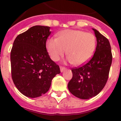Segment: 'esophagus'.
Masks as SVG:
<instances>
[{"instance_id":"esophagus-1","label":"esophagus","mask_w":121,"mask_h":121,"mask_svg":"<svg viewBox=\"0 0 121 121\" xmlns=\"http://www.w3.org/2000/svg\"><path fill=\"white\" fill-rule=\"evenodd\" d=\"M60 72L62 73L63 71H65L66 70V68L65 67H60Z\"/></svg>"}]
</instances>
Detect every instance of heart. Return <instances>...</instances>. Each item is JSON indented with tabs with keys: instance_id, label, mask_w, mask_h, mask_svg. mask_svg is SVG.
I'll list each match as a JSON object with an SVG mask.
<instances>
[{
	"instance_id": "obj_1",
	"label": "heart",
	"mask_w": 121,
	"mask_h": 121,
	"mask_svg": "<svg viewBox=\"0 0 121 121\" xmlns=\"http://www.w3.org/2000/svg\"><path fill=\"white\" fill-rule=\"evenodd\" d=\"M96 44L93 34L76 30H67L59 33L58 37H50L46 47L50 57L57 61L67 51V61L81 65L88 61L95 52Z\"/></svg>"
}]
</instances>
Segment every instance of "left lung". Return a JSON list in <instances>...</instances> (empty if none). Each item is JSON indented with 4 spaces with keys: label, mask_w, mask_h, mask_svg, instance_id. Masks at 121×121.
Masks as SVG:
<instances>
[{
    "label": "left lung",
    "mask_w": 121,
    "mask_h": 121,
    "mask_svg": "<svg viewBox=\"0 0 121 121\" xmlns=\"http://www.w3.org/2000/svg\"><path fill=\"white\" fill-rule=\"evenodd\" d=\"M93 30L97 40L95 53L86 64L73 68V78L68 84L70 93L81 99L95 97L101 91L108 78L112 62L108 40L98 30Z\"/></svg>",
    "instance_id": "obj_1"
}]
</instances>
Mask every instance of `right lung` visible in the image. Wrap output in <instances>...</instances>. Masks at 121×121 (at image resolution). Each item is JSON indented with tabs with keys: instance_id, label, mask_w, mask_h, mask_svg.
Masks as SVG:
<instances>
[{
	"instance_id": "right-lung-1",
	"label": "right lung",
	"mask_w": 121,
	"mask_h": 121,
	"mask_svg": "<svg viewBox=\"0 0 121 121\" xmlns=\"http://www.w3.org/2000/svg\"><path fill=\"white\" fill-rule=\"evenodd\" d=\"M51 32L50 26L36 25L14 41L10 56L11 76L18 90L26 97L37 98L46 93L52 79L60 73L46 48Z\"/></svg>"
}]
</instances>
